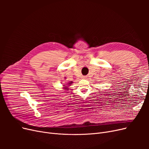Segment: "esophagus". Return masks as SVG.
Listing matches in <instances>:
<instances>
[{
  "instance_id": "1",
  "label": "esophagus",
  "mask_w": 149,
  "mask_h": 149,
  "mask_svg": "<svg viewBox=\"0 0 149 149\" xmlns=\"http://www.w3.org/2000/svg\"><path fill=\"white\" fill-rule=\"evenodd\" d=\"M82 78H83V79H86V78H87V76H83Z\"/></svg>"
}]
</instances>
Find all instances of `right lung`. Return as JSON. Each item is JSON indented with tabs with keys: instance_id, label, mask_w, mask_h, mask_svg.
<instances>
[{
	"instance_id": "right-lung-1",
	"label": "right lung",
	"mask_w": 149,
	"mask_h": 149,
	"mask_svg": "<svg viewBox=\"0 0 149 149\" xmlns=\"http://www.w3.org/2000/svg\"><path fill=\"white\" fill-rule=\"evenodd\" d=\"M71 83H72V82H70V83H68V84H71Z\"/></svg>"
}]
</instances>
